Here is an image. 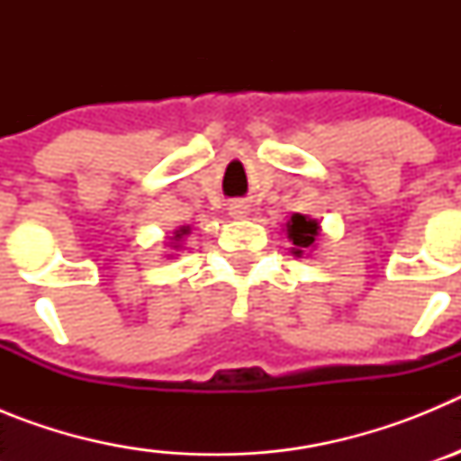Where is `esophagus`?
<instances>
[{"mask_svg": "<svg viewBox=\"0 0 461 461\" xmlns=\"http://www.w3.org/2000/svg\"><path fill=\"white\" fill-rule=\"evenodd\" d=\"M247 212H249V207L244 205V203H233V205H230V214H233V217H247Z\"/></svg>", "mask_w": 461, "mask_h": 461, "instance_id": "esophagus-1", "label": "esophagus"}]
</instances>
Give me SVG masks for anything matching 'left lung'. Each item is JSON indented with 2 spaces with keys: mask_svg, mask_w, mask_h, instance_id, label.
<instances>
[{
  "mask_svg": "<svg viewBox=\"0 0 461 461\" xmlns=\"http://www.w3.org/2000/svg\"><path fill=\"white\" fill-rule=\"evenodd\" d=\"M319 221L316 219H309L304 214H293L291 221L286 223V233L288 240H293V254L303 256L304 251L312 249L313 244H316V238H319Z\"/></svg>",
  "mask_w": 461,
  "mask_h": 461,
  "instance_id": "8db88e82",
  "label": "left lung"
}]
</instances>
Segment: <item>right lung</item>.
I'll return each instance as SVG.
<instances>
[{"label":"right lung","mask_w":461,"mask_h":461,"mask_svg":"<svg viewBox=\"0 0 461 461\" xmlns=\"http://www.w3.org/2000/svg\"><path fill=\"white\" fill-rule=\"evenodd\" d=\"M185 235H189V228H180V230H175V235H173V240H175V242H180V240L182 238H185Z\"/></svg>","instance_id":"add662e5"}]
</instances>
